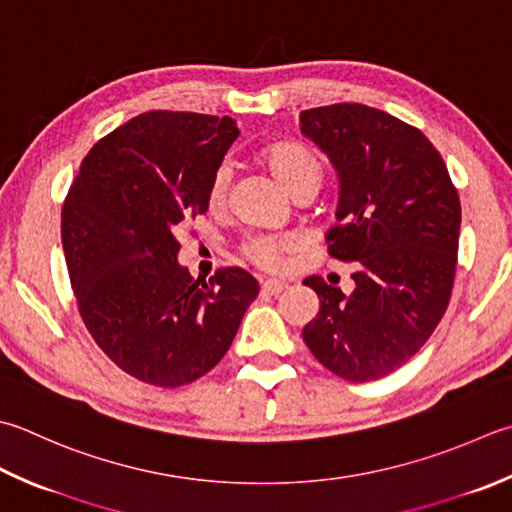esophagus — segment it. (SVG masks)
Returning <instances> with one entry per match:
<instances>
[{
    "label": "esophagus",
    "mask_w": 512,
    "mask_h": 512,
    "mask_svg": "<svg viewBox=\"0 0 512 512\" xmlns=\"http://www.w3.org/2000/svg\"><path fill=\"white\" fill-rule=\"evenodd\" d=\"M262 290L264 293H268V295H282L284 290H286V284L284 282H279V279H266V282L262 284Z\"/></svg>",
    "instance_id": "obj_1"
}]
</instances>
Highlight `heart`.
<instances>
[{"label": "heart", "mask_w": 512, "mask_h": 512, "mask_svg": "<svg viewBox=\"0 0 512 512\" xmlns=\"http://www.w3.org/2000/svg\"><path fill=\"white\" fill-rule=\"evenodd\" d=\"M262 157L270 173L282 184L290 195L299 193H317L319 186L324 182V168L319 159L310 153V150L299 142H273L262 150ZM230 186V166L219 164L215 173L210 175L208 182V204L222 206L226 202ZM295 242L290 237H270V235H257L250 237L242 246V253L253 262L255 266L264 270H277L284 262V255Z\"/></svg>", "instance_id": "heart-1"}]
</instances>
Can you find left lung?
<instances>
[{"mask_svg":"<svg viewBox=\"0 0 512 512\" xmlns=\"http://www.w3.org/2000/svg\"><path fill=\"white\" fill-rule=\"evenodd\" d=\"M302 133L339 175L328 255L355 262V290L308 277L319 313L304 328L310 353L348 382L404 366L433 335L455 282L462 206L422 130L364 104L302 113Z\"/></svg>","mask_w":512,"mask_h":512,"instance_id":"1","label":"left lung"}]
</instances>
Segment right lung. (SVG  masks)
Returning a JSON list of instances; mask_svg holds the SVG:
<instances>
[{"instance_id":"right-lung-1","label":"right lung","mask_w":512,"mask_h":512,"mask_svg":"<svg viewBox=\"0 0 512 512\" xmlns=\"http://www.w3.org/2000/svg\"><path fill=\"white\" fill-rule=\"evenodd\" d=\"M239 130L230 117L150 110L99 139L62 206L77 310L97 346L144 384L177 388L213 370L259 293L222 268L177 264V226L208 210V182Z\"/></svg>"}]
</instances>
